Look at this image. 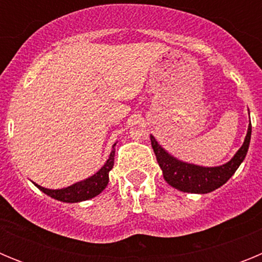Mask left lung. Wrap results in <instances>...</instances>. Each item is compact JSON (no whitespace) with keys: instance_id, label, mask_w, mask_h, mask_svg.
<instances>
[{"instance_id":"1","label":"left lung","mask_w":262,"mask_h":262,"mask_svg":"<svg viewBox=\"0 0 262 262\" xmlns=\"http://www.w3.org/2000/svg\"><path fill=\"white\" fill-rule=\"evenodd\" d=\"M251 134L252 126L249 122L247 136L239 151L236 152L235 156L228 163L219 166H200L176 159L169 152H166L152 135L151 144L156 155L157 163L163 170L164 180L170 186L184 193L206 194L211 193L215 189L226 184L237 170L248 152Z\"/></svg>"}]
</instances>
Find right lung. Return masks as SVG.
<instances>
[{
    "mask_svg": "<svg viewBox=\"0 0 262 262\" xmlns=\"http://www.w3.org/2000/svg\"><path fill=\"white\" fill-rule=\"evenodd\" d=\"M117 144V143H115ZM115 144L113 145V149L110 152L107 161L105 165L99 169L98 172L94 173L93 176L88 177L86 180H82L80 182L71 185L68 187H62V189H47L40 185L35 184L39 190H41L45 194L50 195L53 200H57L60 202L67 203H76L82 202V201L92 200L94 196L98 195L99 193H102L105 190V187L108 184V172H110L113 166H114V156H115Z\"/></svg>",
    "mask_w": 262,
    "mask_h": 262,
    "instance_id": "1",
    "label": "right lung"
}]
</instances>
